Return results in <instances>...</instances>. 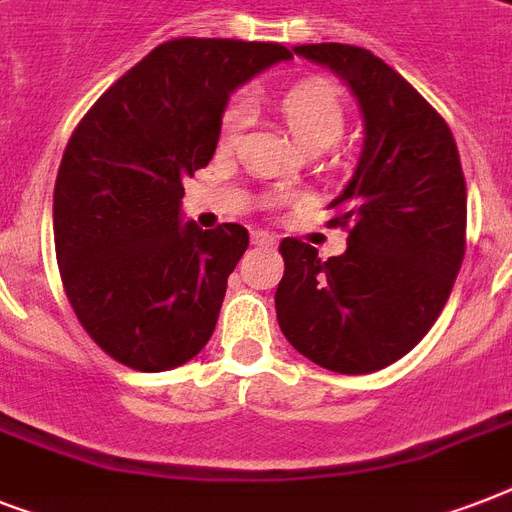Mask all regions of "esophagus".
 <instances>
[{
    "label": "esophagus",
    "mask_w": 512,
    "mask_h": 512,
    "mask_svg": "<svg viewBox=\"0 0 512 512\" xmlns=\"http://www.w3.org/2000/svg\"><path fill=\"white\" fill-rule=\"evenodd\" d=\"M252 244H255V247H276V239H273L271 233L252 231Z\"/></svg>",
    "instance_id": "34e87169"
}]
</instances>
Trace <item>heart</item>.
Masks as SVG:
<instances>
[{
	"label": "heart",
	"mask_w": 512,
	"mask_h": 512,
	"mask_svg": "<svg viewBox=\"0 0 512 512\" xmlns=\"http://www.w3.org/2000/svg\"><path fill=\"white\" fill-rule=\"evenodd\" d=\"M279 108L300 146L308 148L316 143L332 146L340 138L345 108L335 87L324 79H305L292 84L279 98ZM249 122H252V98L236 95L220 119V146H233Z\"/></svg>",
	"instance_id": "heart-1"
}]
</instances>
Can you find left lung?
<instances>
[{"instance_id":"1","label":"left lung","mask_w":512,"mask_h":512,"mask_svg":"<svg viewBox=\"0 0 512 512\" xmlns=\"http://www.w3.org/2000/svg\"><path fill=\"white\" fill-rule=\"evenodd\" d=\"M295 55L335 71L358 100L364 146L329 207L348 249L321 260L281 241L276 319L292 348L340 374H369L406 356L449 300L465 257L468 191L452 130L436 108L364 47L300 44Z\"/></svg>"}]
</instances>
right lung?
<instances>
[{"mask_svg":"<svg viewBox=\"0 0 512 512\" xmlns=\"http://www.w3.org/2000/svg\"><path fill=\"white\" fill-rule=\"evenodd\" d=\"M289 58L276 42L172 39L108 87L68 140L52 199L60 279L119 364L167 372L215 332L249 233L185 223L183 177L215 154L231 92Z\"/></svg>","mask_w":512,"mask_h":512,"instance_id":"1","label":"right lung"}]
</instances>
